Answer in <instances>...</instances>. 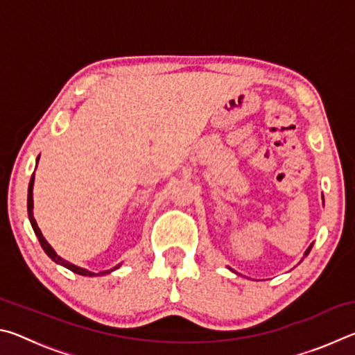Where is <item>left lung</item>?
Returning a JSON list of instances; mask_svg holds the SVG:
<instances>
[{"mask_svg":"<svg viewBox=\"0 0 355 355\" xmlns=\"http://www.w3.org/2000/svg\"><path fill=\"white\" fill-rule=\"evenodd\" d=\"M322 202H324V197H322ZM311 248H313V243H311L309 248H307V250H305V254H304V257H307L309 254H310V250H311Z\"/></svg>","mask_w":355,"mask_h":355,"instance_id":"8db88e82","label":"left lung"}]
</instances>
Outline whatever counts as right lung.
Masks as SVG:
<instances>
[{"label":"right lung","instance_id":"1","mask_svg":"<svg viewBox=\"0 0 355 355\" xmlns=\"http://www.w3.org/2000/svg\"><path fill=\"white\" fill-rule=\"evenodd\" d=\"M37 163H39V158H37ZM35 167H37V166H35ZM33 188H34V173H33L31 182H29V188H28V218H29V222H31V225H33V230H34V233H35V236L39 238V243H40V245H42V249L45 250V254H46L48 257H50L53 261L58 263V264H61V266H64V268L70 269L71 272L80 274V275H89V277H94V275H105V274H110V272H112V271H116L117 268H120V264H117L116 268L110 269V271H101V272H98V274H95V272H91V271H89V269H84V268L76 266V264L70 263V261L64 260V258L59 257V255L56 254V250L53 249L50 244H48V241H46V239L44 238V235H42V232H40V228H39V225H37V222H35V219H34V213H33V209H34Z\"/></svg>","mask_w":355,"mask_h":355}]
</instances>
